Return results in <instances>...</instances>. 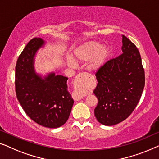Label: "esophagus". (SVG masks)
<instances>
[{
    "mask_svg": "<svg viewBox=\"0 0 159 159\" xmlns=\"http://www.w3.org/2000/svg\"><path fill=\"white\" fill-rule=\"evenodd\" d=\"M89 77V75L86 73H79V74L76 76V80L78 83H79V86L78 87H79V89H80V90H82L83 91L86 89ZM84 97V96L80 93H75L73 95V98L75 100H76V101L82 99Z\"/></svg>",
    "mask_w": 159,
    "mask_h": 159,
    "instance_id": "1",
    "label": "esophagus"
}]
</instances>
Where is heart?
I'll list each match as a JSON object with an SVG mask.
<instances>
[{
	"mask_svg": "<svg viewBox=\"0 0 159 159\" xmlns=\"http://www.w3.org/2000/svg\"><path fill=\"white\" fill-rule=\"evenodd\" d=\"M109 54V48L102 46L99 42H86L73 52V59L69 58L68 64L74 66L76 62H89V68L91 70H97L104 64Z\"/></svg>",
	"mask_w": 159,
	"mask_h": 159,
	"instance_id": "1",
	"label": "heart"
}]
</instances>
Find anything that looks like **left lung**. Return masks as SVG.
Here are the masks:
<instances>
[{
    "label": "left lung",
    "mask_w": 159,
    "mask_h": 159,
    "mask_svg": "<svg viewBox=\"0 0 159 159\" xmlns=\"http://www.w3.org/2000/svg\"><path fill=\"white\" fill-rule=\"evenodd\" d=\"M122 53L108 60L96 73L98 81L93 91L98 99L94 115L107 126L129 117L137 106L145 86V73L136 46L122 35Z\"/></svg>",
    "instance_id": "obj_1"
}]
</instances>
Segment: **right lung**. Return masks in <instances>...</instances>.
<instances>
[{"instance_id":"1","label":"right lung","mask_w":159,"mask_h":159,"mask_svg":"<svg viewBox=\"0 0 159 159\" xmlns=\"http://www.w3.org/2000/svg\"><path fill=\"white\" fill-rule=\"evenodd\" d=\"M44 44L41 38H33L19 55L16 65V93L33 121L57 128L67 122L74 102L68 91V78L51 73L42 79L35 73L34 57Z\"/></svg>"}]
</instances>
